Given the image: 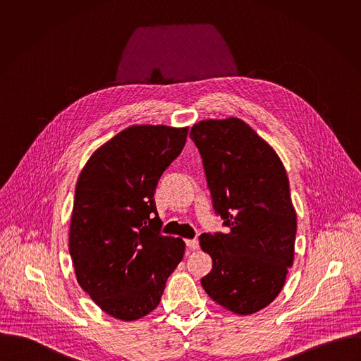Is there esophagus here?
<instances>
[{
  "label": "esophagus",
  "mask_w": 361,
  "mask_h": 361,
  "mask_svg": "<svg viewBox=\"0 0 361 361\" xmlns=\"http://www.w3.org/2000/svg\"><path fill=\"white\" fill-rule=\"evenodd\" d=\"M186 246H188L190 250H197V249L200 247L197 239H188V240H186Z\"/></svg>",
  "instance_id": "obj_1"
}]
</instances>
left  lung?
Here are the masks:
<instances>
[{"instance_id": "obj_1", "label": "left lung", "mask_w": 361, "mask_h": 361, "mask_svg": "<svg viewBox=\"0 0 361 361\" xmlns=\"http://www.w3.org/2000/svg\"><path fill=\"white\" fill-rule=\"evenodd\" d=\"M190 137L203 158L214 209L229 228L200 236L212 258L202 285L235 314L257 312L279 295L295 258L298 222L285 166L239 118L200 121Z\"/></svg>"}]
</instances>
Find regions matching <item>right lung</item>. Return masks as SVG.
Instances as JSON below:
<instances>
[{
  "label": "right lung",
  "instance_id": "add662e5",
  "mask_svg": "<svg viewBox=\"0 0 361 361\" xmlns=\"http://www.w3.org/2000/svg\"><path fill=\"white\" fill-rule=\"evenodd\" d=\"M186 137L188 128L129 126L97 149L79 175L69 255L78 283L114 318L152 312L183 258L185 242L159 233L154 193Z\"/></svg>",
  "mask_w": 361,
  "mask_h": 361
}]
</instances>
